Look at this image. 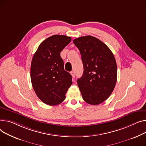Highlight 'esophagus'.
<instances>
[{"label": "esophagus", "instance_id": "obj_1", "mask_svg": "<svg viewBox=\"0 0 146 146\" xmlns=\"http://www.w3.org/2000/svg\"><path fill=\"white\" fill-rule=\"evenodd\" d=\"M70 74H72V77H73V78H75V73H74V71H72Z\"/></svg>", "mask_w": 146, "mask_h": 146}]
</instances>
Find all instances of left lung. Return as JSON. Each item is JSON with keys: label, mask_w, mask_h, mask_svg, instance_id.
Returning a JSON list of instances; mask_svg holds the SVG:
<instances>
[{"label": "left lung", "mask_w": 146, "mask_h": 146, "mask_svg": "<svg viewBox=\"0 0 146 146\" xmlns=\"http://www.w3.org/2000/svg\"><path fill=\"white\" fill-rule=\"evenodd\" d=\"M74 44L82 56L84 72L77 80L82 98L87 103L98 105L112 93L117 81V64L110 48L92 36L75 38Z\"/></svg>", "instance_id": "obj_1"}]
</instances>
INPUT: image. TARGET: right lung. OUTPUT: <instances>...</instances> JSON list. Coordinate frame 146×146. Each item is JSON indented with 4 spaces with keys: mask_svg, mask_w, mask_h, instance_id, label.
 <instances>
[{
    "mask_svg": "<svg viewBox=\"0 0 146 146\" xmlns=\"http://www.w3.org/2000/svg\"><path fill=\"white\" fill-rule=\"evenodd\" d=\"M72 40L65 35H53L42 42L31 63L33 88L43 103L56 106L64 101L72 84V77L64 70L60 52Z\"/></svg>",
    "mask_w": 146,
    "mask_h": 146,
    "instance_id": "add662e5",
    "label": "right lung"
}]
</instances>
